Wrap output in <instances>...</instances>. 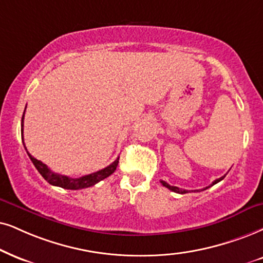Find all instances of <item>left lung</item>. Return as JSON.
<instances>
[{"instance_id":"left-lung-1","label":"left lung","mask_w":263,"mask_h":263,"mask_svg":"<svg viewBox=\"0 0 263 263\" xmlns=\"http://www.w3.org/2000/svg\"><path fill=\"white\" fill-rule=\"evenodd\" d=\"M224 177H226V175H224V176H222V177H220V178H217V179H216V181L212 182V184H211V185H214V184H216V183H218V182L222 181V179H223ZM160 182H161V184L164 185V187L168 188V189H170V191L175 192V193H178V194H185V193H188V191H185V189H181V188H178V187H175V185H170L168 183H166L165 181H160ZM211 185H209V187H211ZM209 187H206V188H204V189H208Z\"/></svg>"}]
</instances>
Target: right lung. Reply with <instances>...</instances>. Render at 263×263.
Instances as JSON below:
<instances>
[{
    "label": "right lung",
    "instance_id": "obj_1",
    "mask_svg": "<svg viewBox=\"0 0 263 263\" xmlns=\"http://www.w3.org/2000/svg\"><path fill=\"white\" fill-rule=\"evenodd\" d=\"M23 126H24V114H23V118H22V136H23ZM23 144H24V138H23ZM25 151H26V148H25ZM26 153H28L30 160L32 161V164H34L36 170L41 174L42 177L45 178L49 184L57 185V187H61L64 189H71V191L92 187V185L98 183L99 181L109 177L111 174H114V171L116 170V167H118V164H119V158H118L114 162H111L110 165L107 166V167H104L103 170H99L97 172H93V174L82 176V177H79V178H71V177H68V176L55 174V172L49 170L47 165L43 164L42 161L37 160V159H35L31 154H29V152H26Z\"/></svg>",
    "mask_w": 263,
    "mask_h": 263
}]
</instances>
